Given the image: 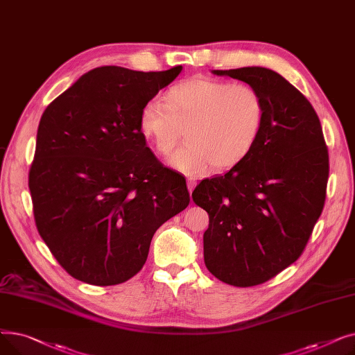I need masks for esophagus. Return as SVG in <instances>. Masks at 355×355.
Instances as JSON below:
<instances>
[{
    "label": "esophagus",
    "mask_w": 355,
    "mask_h": 355,
    "mask_svg": "<svg viewBox=\"0 0 355 355\" xmlns=\"http://www.w3.org/2000/svg\"><path fill=\"white\" fill-rule=\"evenodd\" d=\"M196 185H197V181H196V180H193V178H189V180H187V187H189V191H190V193L194 190Z\"/></svg>",
    "instance_id": "esophagus-1"
}]
</instances>
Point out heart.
Listing matches in <instances>:
<instances>
[{
    "mask_svg": "<svg viewBox=\"0 0 355 355\" xmlns=\"http://www.w3.org/2000/svg\"><path fill=\"white\" fill-rule=\"evenodd\" d=\"M266 121L260 93L243 83L194 76L168 89L164 103L148 101L139 114V132L175 170L198 175L225 171L243 161L256 145Z\"/></svg>",
    "mask_w": 355,
    "mask_h": 355,
    "instance_id": "obj_1",
    "label": "heart"
}]
</instances>
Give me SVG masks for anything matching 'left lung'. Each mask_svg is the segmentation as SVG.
<instances>
[{"label":"left lung","mask_w":355,"mask_h":355,"mask_svg":"<svg viewBox=\"0 0 355 355\" xmlns=\"http://www.w3.org/2000/svg\"><path fill=\"white\" fill-rule=\"evenodd\" d=\"M254 87L266 121L250 154L191 197L209 213L204 262L221 282L260 285L300 257L318 221L329 174L328 148L309 101L266 67L211 70Z\"/></svg>","instance_id":"1"}]
</instances>
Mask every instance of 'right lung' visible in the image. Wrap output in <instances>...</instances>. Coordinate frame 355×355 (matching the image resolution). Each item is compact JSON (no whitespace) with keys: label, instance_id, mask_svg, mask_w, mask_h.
Masks as SVG:
<instances>
[{"label":"right lung","instance_id":"1","mask_svg":"<svg viewBox=\"0 0 355 355\" xmlns=\"http://www.w3.org/2000/svg\"><path fill=\"white\" fill-rule=\"evenodd\" d=\"M181 70L96 67L42 115L28 174L34 220L78 281L126 282L145 265L157 229L189 206L185 178L157 159L138 123L142 106Z\"/></svg>","mask_w":355,"mask_h":355}]
</instances>
